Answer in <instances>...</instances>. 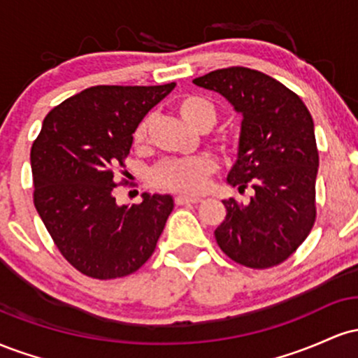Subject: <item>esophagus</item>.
I'll list each match as a JSON object with an SVG mask.
<instances>
[{
	"instance_id": "esophagus-1",
	"label": "esophagus",
	"mask_w": 358,
	"mask_h": 358,
	"mask_svg": "<svg viewBox=\"0 0 358 358\" xmlns=\"http://www.w3.org/2000/svg\"><path fill=\"white\" fill-rule=\"evenodd\" d=\"M202 199H196V196H185V195H178L175 196V203L176 205H187V203H200Z\"/></svg>"
}]
</instances>
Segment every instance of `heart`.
I'll list each match as a JSON object with an SVG mask.
<instances>
[{
    "label": "heart",
    "instance_id": "obj_1",
    "mask_svg": "<svg viewBox=\"0 0 358 358\" xmlns=\"http://www.w3.org/2000/svg\"><path fill=\"white\" fill-rule=\"evenodd\" d=\"M180 116L196 129H210L217 121V109L210 101L202 96H185L176 102ZM153 117L146 116L138 122L133 131V143L141 146L150 136ZM215 162L210 156H192V158L163 159L150 170V182L156 188L176 193L195 195L202 192L207 178L215 171Z\"/></svg>",
    "mask_w": 358,
    "mask_h": 358
}]
</instances>
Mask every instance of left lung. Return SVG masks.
Masks as SVG:
<instances>
[{
  "instance_id": "obj_1",
  "label": "left lung",
  "mask_w": 358,
  "mask_h": 358,
  "mask_svg": "<svg viewBox=\"0 0 358 358\" xmlns=\"http://www.w3.org/2000/svg\"><path fill=\"white\" fill-rule=\"evenodd\" d=\"M222 94L242 114L239 155L227 182L249 203L224 200L227 215L215 229L222 252L250 269L285 262L316 220L318 148L313 117L298 94L248 67H227L193 79Z\"/></svg>"
}]
</instances>
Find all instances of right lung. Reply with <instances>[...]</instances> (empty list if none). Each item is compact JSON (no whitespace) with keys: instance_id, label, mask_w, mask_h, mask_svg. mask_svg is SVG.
<instances>
[{"instance_id":"obj_1","label":"right lung","mask_w":358,"mask_h":358,"mask_svg":"<svg viewBox=\"0 0 358 358\" xmlns=\"http://www.w3.org/2000/svg\"><path fill=\"white\" fill-rule=\"evenodd\" d=\"M94 85L55 106L31 145L34 203L57 249L94 279L133 274L155 252L170 195H143L131 207L113 195L138 122L175 87Z\"/></svg>"}]
</instances>
